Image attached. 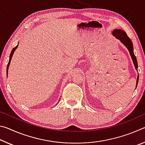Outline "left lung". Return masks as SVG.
<instances>
[{
	"mask_svg": "<svg viewBox=\"0 0 145 145\" xmlns=\"http://www.w3.org/2000/svg\"><path fill=\"white\" fill-rule=\"evenodd\" d=\"M112 34L115 38L121 41V43L123 44V45L126 46V48L128 49L129 52L130 53V55L131 56L132 61H133L135 68H136V70L137 71V67H138V65H137V61L136 57L135 56L134 53L133 43H132L131 39L128 37V36H127V34H126L125 32L121 30V29H114V30L112 31ZM138 80H139V73L137 77L136 88L137 87V83H138Z\"/></svg>",
	"mask_w": 145,
	"mask_h": 145,
	"instance_id": "obj_1",
	"label": "left lung"
}]
</instances>
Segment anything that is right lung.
I'll use <instances>...</instances> for the list:
<instances>
[{
    "instance_id": "right-lung-1",
    "label": "right lung",
    "mask_w": 145,
    "mask_h": 145,
    "mask_svg": "<svg viewBox=\"0 0 145 145\" xmlns=\"http://www.w3.org/2000/svg\"><path fill=\"white\" fill-rule=\"evenodd\" d=\"M18 46V44L17 45V46H16L15 47L13 48V50H11V52L10 54V56H9V63L8 64V66H7V70H6V73H7V76H8V69H9V65H10V63H11V58H12V56H13V54L14 52V51H15L16 49L17 48Z\"/></svg>"
}]
</instances>
